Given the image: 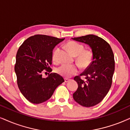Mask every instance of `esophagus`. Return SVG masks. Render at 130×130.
Returning a JSON list of instances; mask_svg holds the SVG:
<instances>
[{
	"label": "esophagus",
	"instance_id": "esophagus-1",
	"mask_svg": "<svg viewBox=\"0 0 130 130\" xmlns=\"http://www.w3.org/2000/svg\"><path fill=\"white\" fill-rule=\"evenodd\" d=\"M69 81H70V79H69V78H65V82H68Z\"/></svg>",
	"mask_w": 130,
	"mask_h": 130
}]
</instances>
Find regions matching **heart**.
<instances>
[{"mask_svg": "<svg viewBox=\"0 0 130 130\" xmlns=\"http://www.w3.org/2000/svg\"><path fill=\"white\" fill-rule=\"evenodd\" d=\"M67 47L74 55L77 56V62L82 67H87L92 61V52L90 50H85V47L82 44L77 42L71 41L67 44ZM59 50V48H57L53 52L52 56L53 62H57L58 61L57 56ZM56 71L57 74L64 77H70L78 73L79 67L77 65L62 64L60 67H57Z\"/></svg>", "mask_w": 130, "mask_h": 130, "instance_id": "obj_1", "label": "heart"}]
</instances>
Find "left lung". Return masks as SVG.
Here are the masks:
<instances>
[{
  "label": "left lung",
  "instance_id": "left-lung-1",
  "mask_svg": "<svg viewBox=\"0 0 130 130\" xmlns=\"http://www.w3.org/2000/svg\"><path fill=\"white\" fill-rule=\"evenodd\" d=\"M89 45L93 59L84 72L75 76L78 88L73 98L80 105L89 107L100 103L109 92L115 71V59L112 49L107 42L94 35L72 38ZM85 77V80L81 79Z\"/></svg>",
  "mask_w": 130,
  "mask_h": 130
}]
</instances>
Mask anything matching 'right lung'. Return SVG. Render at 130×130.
<instances>
[{
  "mask_svg": "<svg viewBox=\"0 0 130 130\" xmlns=\"http://www.w3.org/2000/svg\"><path fill=\"white\" fill-rule=\"evenodd\" d=\"M65 38L45 35H35L24 41L16 55L14 70L20 91L26 99L34 104L48 100L63 78L57 73L42 77L45 69L50 73L52 55L55 47Z\"/></svg>",
  "mask_w": 130,
  "mask_h": 130,
  "instance_id": "1",
  "label": "right lung"
}]
</instances>
